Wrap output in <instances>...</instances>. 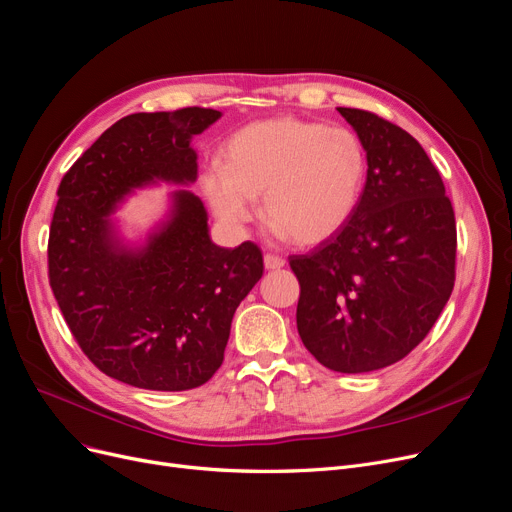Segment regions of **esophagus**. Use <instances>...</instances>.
<instances>
[{
    "mask_svg": "<svg viewBox=\"0 0 512 512\" xmlns=\"http://www.w3.org/2000/svg\"><path fill=\"white\" fill-rule=\"evenodd\" d=\"M263 265H265V270H280V268H284V259L274 253H265Z\"/></svg>",
    "mask_w": 512,
    "mask_h": 512,
    "instance_id": "obj_1",
    "label": "esophagus"
}]
</instances>
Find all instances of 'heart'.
Returning <instances> with one entry per match:
<instances>
[{"label":"heart","instance_id":"heart-1","mask_svg":"<svg viewBox=\"0 0 512 512\" xmlns=\"http://www.w3.org/2000/svg\"><path fill=\"white\" fill-rule=\"evenodd\" d=\"M226 165H211L201 188L213 213L232 228L263 217L301 247L337 236L355 215L368 180V152L355 131L278 117L228 140Z\"/></svg>","mask_w":512,"mask_h":512}]
</instances>
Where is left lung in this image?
<instances>
[{
	"mask_svg": "<svg viewBox=\"0 0 512 512\" xmlns=\"http://www.w3.org/2000/svg\"><path fill=\"white\" fill-rule=\"evenodd\" d=\"M368 152V180L349 224L291 257L297 330L314 358L360 374L399 362L446 307L456 278V219L427 152L379 115L337 108Z\"/></svg>",
	"mask_w": 512,
	"mask_h": 512,
	"instance_id": "left-lung-1",
	"label": "left lung"
}]
</instances>
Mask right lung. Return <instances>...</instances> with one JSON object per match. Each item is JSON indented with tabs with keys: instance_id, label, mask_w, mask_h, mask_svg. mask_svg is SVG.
Segmentation results:
<instances>
[{
	"instance_id": "1",
	"label": "right lung",
	"mask_w": 512,
	"mask_h": 512,
	"mask_svg": "<svg viewBox=\"0 0 512 512\" xmlns=\"http://www.w3.org/2000/svg\"><path fill=\"white\" fill-rule=\"evenodd\" d=\"M213 108L136 113L108 127L64 173L48 242L50 286L75 341L110 379L150 391L205 385L224 362L234 311L263 276L257 244L224 249L190 190L140 244L113 221L119 203L159 182H196L192 138Z\"/></svg>"
}]
</instances>
